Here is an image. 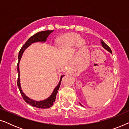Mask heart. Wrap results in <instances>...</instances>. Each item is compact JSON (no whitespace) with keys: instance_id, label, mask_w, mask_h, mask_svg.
Returning a JSON list of instances; mask_svg holds the SVG:
<instances>
[{"instance_id":"b5f03b06","label":"heart","mask_w":129,"mask_h":129,"mask_svg":"<svg viewBox=\"0 0 129 129\" xmlns=\"http://www.w3.org/2000/svg\"><path fill=\"white\" fill-rule=\"evenodd\" d=\"M79 42V45L82 46L85 42L83 40L80 39V36L76 34H68L60 38L58 40V43L62 46L73 45Z\"/></svg>"}]
</instances>
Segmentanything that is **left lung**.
Masks as SVG:
<instances>
[{"mask_svg":"<svg viewBox=\"0 0 129 129\" xmlns=\"http://www.w3.org/2000/svg\"><path fill=\"white\" fill-rule=\"evenodd\" d=\"M100 42H101L102 45V46H103V48L105 49L106 50H107V51H108V52H110V53L112 54V50H111V49H110V47H109L108 46H107V45H106V43H105V42H104L102 40H101V41H100ZM80 105L81 106H82V105H81L80 103Z\"/></svg>","mask_w":129,"mask_h":129,"instance_id":"obj_1","label":"left lung"}]
</instances>
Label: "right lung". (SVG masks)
<instances>
[{"instance_id": "add662e5", "label": "right lung", "mask_w": 129, "mask_h": 129, "mask_svg": "<svg viewBox=\"0 0 129 129\" xmlns=\"http://www.w3.org/2000/svg\"><path fill=\"white\" fill-rule=\"evenodd\" d=\"M53 30H45L40 31L36 33V34L33 35V36H31L29 39H28L25 44L23 46L22 48L19 51V56H18V59L19 61L17 63V73H18V79H17V86H18L19 90L23 97L24 101L26 103L29 104V105L32 106L33 107H37V108H41V109H48L49 107H52L53 105L54 102H55V99H56V94L59 90L60 85L61 84V81L62 77L64 76V75H61L60 77V80L59 81V84L56 86V87L54 88L53 90V91L52 93V94L48 98H47L46 99L41 100V101H35V100L31 99L29 98H28L27 96H26L25 94L23 92L22 88H21V85L20 83V70H19V62H20V59L22 57V54L23 53L24 51L26 50V49H27L29 46H30L31 44L33 43H36V42H42V43H44L46 41V39L47 37L49 36V35L51 33L53 32Z\"/></svg>"}]
</instances>
